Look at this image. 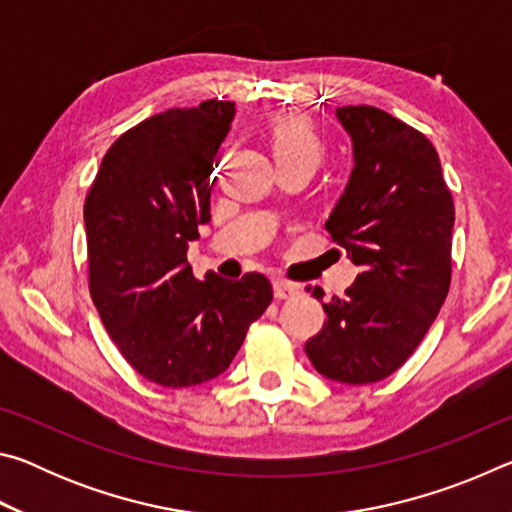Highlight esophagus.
I'll return each mask as SVG.
<instances>
[{"label":"esophagus","mask_w":512,"mask_h":512,"mask_svg":"<svg viewBox=\"0 0 512 512\" xmlns=\"http://www.w3.org/2000/svg\"><path fill=\"white\" fill-rule=\"evenodd\" d=\"M298 293H300V289L296 287V284L284 282V280H275L273 282V296L277 300H291V298H296Z\"/></svg>","instance_id":"34e87169"}]
</instances>
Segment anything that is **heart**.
I'll return each instance as SVG.
<instances>
[{
	"label": "heart",
	"instance_id": "b5f03b06",
	"mask_svg": "<svg viewBox=\"0 0 512 512\" xmlns=\"http://www.w3.org/2000/svg\"><path fill=\"white\" fill-rule=\"evenodd\" d=\"M268 146H271L277 169L309 167L316 169L325 155V142L314 124L296 112H284L271 119L266 128Z\"/></svg>",
	"mask_w": 512,
	"mask_h": 512
}]
</instances>
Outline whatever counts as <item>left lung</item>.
Instances as JSON below:
<instances>
[{"label": "left lung", "mask_w": 512, "mask_h": 512, "mask_svg": "<svg viewBox=\"0 0 512 512\" xmlns=\"http://www.w3.org/2000/svg\"><path fill=\"white\" fill-rule=\"evenodd\" d=\"M336 117L354 167L325 228L359 275L343 298L323 302L327 320L305 352L323 377L357 386L393 375L443 307L454 201L420 131L372 106L336 108Z\"/></svg>", "instance_id": "obj_1"}]
</instances>
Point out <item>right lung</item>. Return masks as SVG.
I'll use <instances>...</instances> for the list:
<instances>
[{
	"label": "right lung",
	"instance_id": "right-lung-1",
	"mask_svg": "<svg viewBox=\"0 0 512 512\" xmlns=\"http://www.w3.org/2000/svg\"><path fill=\"white\" fill-rule=\"evenodd\" d=\"M235 103L210 99L133 126L103 155L85 198L90 296L124 359L167 388L228 370L273 300L262 273L196 280L189 241L210 221L214 155Z\"/></svg>",
	"mask_w": 512,
	"mask_h": 512
}]
</instances>
